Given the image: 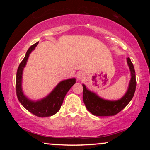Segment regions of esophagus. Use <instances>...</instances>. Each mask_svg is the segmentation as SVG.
Returning <instances> with one entry per match:
<instances>
[{
	"instance_id": "34e87169",
	"label": "esophagus",
	"mask_w": 150,
	"mask_h": 150,
	"mask_svg": "<svg viewBox=\"0 0 150 150\" xmlns=\"http://www.w3.org/2000/svg\"><path fill=\"white\" fill-rule=\"evenodd\" d=\"M85 78V74L83 73H78L77 75V80H82Z\"/></svg>"
}]
</instances>
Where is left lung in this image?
I'll return each mask as SVG.
<instances>
[{"label":"left lung","instance_id":"obj_1","mask_svg":"<svg viewBox=\"0 0 150 150\" xmlns=\"http://www.w3.org/2000/svg\"><path fill=\"white\" fill-rule=\"evenodd\" d=\"M127 63L130 71V80L127 92L118 100H106L92 92L82 85L83 87V101L86 108L91 113L97 116H114L124 108L133 97L136 88L135 72L133 64L129 58Z\"/></svg>","mask_w":150,"mask_h":150}]
</instances>
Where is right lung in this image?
Segmentation results:
<instances>
[{"label":"right lung","mask_w":150,"mask_h":150,"mask_svg":"<svg viewBox=\"0 0 150 150\" xmlns=\"http://www.w3.org/2000/svg\"><path fill=\"white\" fill-rule=\"evenodd\" d=\"M38 44L39 42H37L29 48L25 58L19 65L16 76V93L19 101L27 111L38 117L44 118L53 116L59 111L67 92L75 83L76 79L73 77L61 81L50 94L39 100H31L26 97L22 87L23 70L27 64L30 54L35 49Z\"/></svg>","instance_id":"obj_1"}]
</instances>
